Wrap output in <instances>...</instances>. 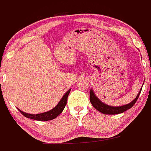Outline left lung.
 Returning a JSON list of instances; mask_svg holds the SVG:
<instances>
[{"label": "left lung", "instance_id": "8db88e82", "mask_svg": "<svg viewBox=\"0 0 151 151\" xmlns=\"http://www.w3.org/2000/svg\"><path fill=\"white\" fill-rule=\"evenodd\" d=\"M141 90L139 92V93L137 94V97L134 99L131 102H130L129 104H127V105H122V106L119 107H113L110 106V105H107L105 104H104L103 102H101L96 96H95L94 93L92 90H91L90 91V102L91 103V105H93V107H94L97 111H99V112L102 113L104 114H121V113H123L125 111H126L127 110L130 109L132 106H134V104L136 103V102L138 99L140 93H141Z\"/></svg>", "mask_w": 151, "mask_h": 151}]
</instances>
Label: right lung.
Here are the masks:
<instances>
[{
  "instance_id": "1",
  "label": "right lung",
  "mask_w": 151,
  "mask_h": 151,
  "mask_svg": "<svg viewBox=\"0 0 151 151\" xmlns=\"http://www.w3.org/2000/svg\"><path fill=\"white\" fill-rule=\"evenodd\" d=\"M70 91H71V89H69V90L65 93V95L63 96L62 99H61L60 101L59 102V103H58L53 109H52L49 111H47V112L43 113V114H26V113L23 112V111H20V110H18L23 116H26V117L27 118H29V119H35V120L37 121L52 120V119H55V118H56L58 115L60 114L61 113H62V111H63L64 108H65V105H66L67 103V99H68V94H69Z\"/></svg>"
}]
</instances>
